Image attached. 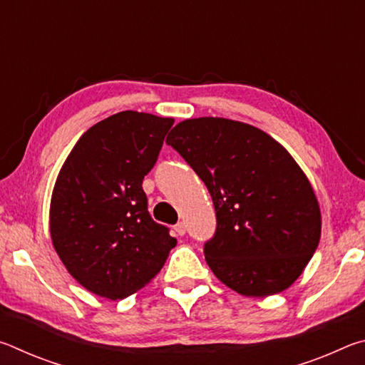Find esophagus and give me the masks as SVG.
Segmentation results:
<instances>
[{
	"mask_svg": "<svg viewBox=\"0 0 365 365\" xmlns=\"http://www.w3.org/2000/svg\"><path fill=\"white\" fill-rule=\"evenodd\" d=\"M174 228H175L177 235H180V237H183L185 232H187V225H185V222H178Z\"/></svg>",
	"mask_w": 365,
	"mask_h": 365,
	"instance_id": "34e87169",
	"label": "esophagus"
}]
</instances>
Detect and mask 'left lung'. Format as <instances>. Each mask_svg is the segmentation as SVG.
I'll list each match as a JSON object with an SVG mask.
<instances>
[{
    "instance_id": "1",
    "label": "left lung",
    "mask_w": 365,
    "mask_h": 365,
    "mask_svg": "<svg viewBox=\"0 0 365 365\" xmlns=\"http://www.w3.org/2000/svg\"><path fill=\"white\" fill-rule=\"evenodd\" d=\"M170 145L209 190L214 237L205 243L214 275L243 296L264 298L302 274L320 240V207L285 148L250 123L200 117L172 128Z\"/></svg>"
}]
</instances>
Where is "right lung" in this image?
Returning a JSON list of instances; mask_svg holds the SVG:
<instances>
[{
    "label": "right lung",
    "instance_id": "obj_1",
    "mask_svg": "<svg viewBox=\"0 0 365 365\" xmlns=\"http://www.w3.org/2000/svg\"><path fill=\"white\" fill-rule=\"evenodd\" d=\"M172 125L170 117L122 110L88 128L59 170L49 206L53 246L73 279L101 298L138 292L177 245L151 219L141 187Z\"/></svg>",
    "mask_w": 365,
    "mask_h": 365
}]
</instances>
